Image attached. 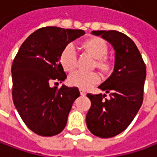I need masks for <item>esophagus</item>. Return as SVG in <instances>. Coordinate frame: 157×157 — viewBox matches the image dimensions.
Returning <instances> with one entry per match:
<instances>
[{
    "instance_id": "obj_1",
    "label": "esophagus",
    "mask_w": 157,
    "mask_h": 157,
    "mask_svg": "<svg viewBox=\"0 0 157 157\" xmlns=\"http://www.w3.org/2000/svg\"><path fill=\"white\" fill-rule=\"evenodd\" d=\"M79 92H80V95H86V91H85L84 89H82V88H80V89H79Z\"/></svg>"
}]
</instances>
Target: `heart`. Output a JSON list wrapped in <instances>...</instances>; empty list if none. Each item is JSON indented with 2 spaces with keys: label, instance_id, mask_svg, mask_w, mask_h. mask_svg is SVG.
I'll list each match as a JSON object with an SVG mask.
<instances>
[{
  "label": "heart",
  "instance_id": "1",
  "mask_svg": "<svg viewBox=\"0 0 157 157\" xmlns=\"http://www.w3.org/2000/svg\"><path fill=\"white\" fill-rule=\"evenodd\" d=\"M84 50L93 56L95 61V66L103 71L109 70V62L105 56L108 52L106 43L99 37H92L83 43ZM77 51L73 44H67L62 50L60 61L62 68L66 71H71L77 65ZM100 81V77L96 72H85L82 71H76L69 77L70 84L82 89H87Z\"/></svg>",
  "mask_w": 157,
  "mask_h": 157
}]
</instances>
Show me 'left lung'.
I'll use <instances>...</instances> for the list:
<instances>
[{
	"instance_id": "8db88e82",
	"label": "left lung",
	"mask_w": 157,
	"mask_h": 157,
	"mask_svg": "<svg viewBox=\"0 0 157 157\" xmlns=\"http://www.w3.org/2000/svg\"><path fill=\"white\" fill-rule=\"evenodd\" d=\"M112 44L115 52L112 75L98 86L106 95L86 96L91 101L86 122L90 132L99 138H112L121 133L137 115L143 102L146 65L135 43L115 30L92 31Z\"/></svg>"
}]
</instances>
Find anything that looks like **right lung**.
<instances>
[{
    "instance_id": "obj_1",
    "label": "right lung",
    "mask_w": 157,
    "mask_h": 157,
    "mask_svg": "<svg viewBox=\"0 0 157 157\" xmlns=\"http://www.w3.org/2000/svg\"><path fill=\"white\" fill-rule=\"evenodd\" d=\"M83 35L81 29L40 28L25 40L13 61V103L28 129L37 135L51 137L62 132L73 103L80 95L78 87L62 85L58 89L50 82L62 83L67 78L60 62L61 53Z\"/></svg>"
}]
</instances>
